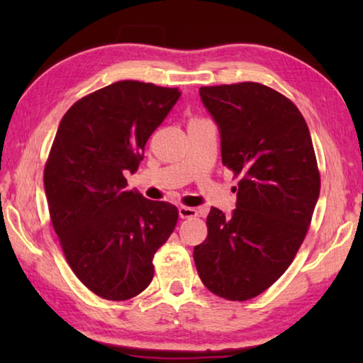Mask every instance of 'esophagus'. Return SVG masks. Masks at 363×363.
<instances>
[{
  "label": "esophagus",
  "mask_w": 363,
  "mask_h": 363,
  "mask_svg": "<svg viewBox=\"0 0 363 363\" xmlns=\"http://www.w3.org/2000/svg\"><path fill=\"white\" fill-rule=\"evenodd\" d=\"M199 216V211L195 208H189V206H179V218L181 219H190Z\"/></svg>",
  "instance_id": "1"
}]
</instances>
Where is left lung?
Instances as JSON below:
<instances>
[{
  "label": "left lung",
  "mask_w": 363,
  "mask_h": 363,
  "mask_svg": "<svg viewBox=\"0 0 363 363\" xmlns=\"http://www.w3.org/2000/svg\"><path fill=\"white\" fill-rule=\"evenodd\" d=\"M220 157L240 177L230 216L211 208L194 261L208 290L229 301L257 296L290 266L320 194L311 133L296 106L267 86H203Z\"/></svg>",
  "instance_id": "8db88e82"
}]
</instances>
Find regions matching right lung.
<instances>
[{
	"label": "right lung",
	"mask_w": 363,
	"mask_h": 363,
	"mask_svg": "<svg viewBox=\"0 0 363 363\" xmlns=\"http://www.w3.org/2000/svg\"><path fill=\"white\" fill-rule=\"evenodd\" d=\"M181 91L123 79L79 99L60 120L45 168L49 214L67 262L97 296H136L153 279V255L177 208L128 189L145 143Z\"/></svg>",
	"instance_id": "1"
}]
</instances>
